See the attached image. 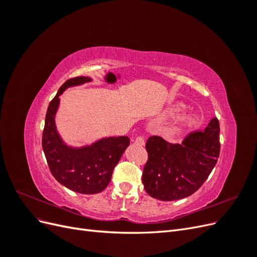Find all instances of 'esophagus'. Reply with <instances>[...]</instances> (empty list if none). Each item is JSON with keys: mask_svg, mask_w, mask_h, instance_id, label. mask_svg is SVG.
Returning a JSON list of instances; mask_svg holds the SVG:
<instances>
[{"mask_svg": "<svg viewBox=\"0 0 257 257\" xmlns=\"http://www.w3.org/2000/svg\"><path fill=\"white\" fill-rule=\"evenodd\" d=\"M135 144L138 146H144L145 145V138L144 136H137L135 139Z\"/></svg>", "mask_w": 257, "mask_h": 257, "instance_id": "1", "label": "esophagus"}]
</instances>
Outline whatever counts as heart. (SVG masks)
Instances as JSON below:
<instances>
[{
    "label": "heart",
    "mask_w": 257,
    "mask_h": 257,
    "mask_svg": "<svg viewBox=\"0 0 257 257\" xmlns=\"http://www.w3.org/2000/svg\"><path fill=\"white\" fill-rule=\"evenodd\" d=\"M183 109L182 105H177L174 107V112H178ZM197 122V118L196 115H194L192 113H184L182 115H180L178 118V120L175 123V127L177 130H185V128H190L192 126H194Z\"/></svg>",
    "instance_id": "heart-1"
}]
</instances>
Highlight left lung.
<instances>
[{
  "label": "left lung",
  "mask_w": 257,
  "mask_h": 257,
  "mask_svg": "<svg viewBox=\"0 0 257 257\" xmlns=\"http://www.w3.org/2000/svg\"><path fill=\"white\" fill-rule=\"evenodd\" d=\"M220 147V123L216 118L205 131L186 135L181 145L150 136L146 143L148 161L143 172L146 192L164 201L192 195L212 172Z\"/></svg>",
  "instance_id": "obj_1"
}]
</instances>
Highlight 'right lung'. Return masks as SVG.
<instances>
[{"instance_id": "add662e5", "label": "right lung", "mask_w": 257, "mask_h": 257, "mask_svg": "<svg viewBox=\"0 0 257 257\" xmlns=\"http://www.w3.org/2000/svg\"><path fill=\"white\" fill-rule=\"evenodd\" d=\"M88 81H91L88 77H74L61 85L46 113L42 145L50 173L58 182L77 193L97 194L109 184L113 168L130 146V138L108 137L75 149L63 144L54 123L59 96L66 88Z\"/></svg>"}]
</instances>
